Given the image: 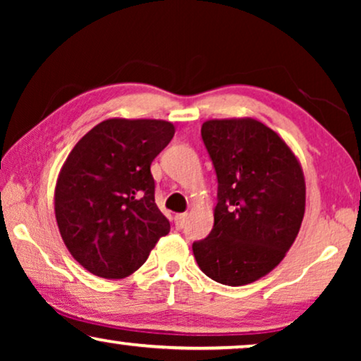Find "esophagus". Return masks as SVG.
Masks as SVG:
<instances>
[{"label":"esophagus","mask_w":361,"mask_h":361,"mask_svg":"<svg viewBox=\"0 0 361 361\" xmlns=\"http://www.w3.org/2000/svg\"><path fill=\"white\" fill-rule=\"evenodd\" d=\"M174 221H176L177 228H182V226H184L185 221H187V214H177L174 216Z\"/></svg>","instance_id":"obj_1"}]
</instances>
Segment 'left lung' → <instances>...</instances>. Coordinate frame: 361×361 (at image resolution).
<instances>
[{"mask_svg": "<svg viewBox=\"0 0 361 361\" xmlns=\"http://www.w3.org/2000/svg\"><path fill=\"white\" fill-rule=\"evenodd\" d=\"M202 140L219 179L214 228L192 245L199 268L225 286L271 273L293 246L305 212L302 166L255 118L207 120Z\"/></svg>", "mask_w": 361, "mask_h": 361, "instance_id": "obj_1", "label": "left lung"}]
</instances>
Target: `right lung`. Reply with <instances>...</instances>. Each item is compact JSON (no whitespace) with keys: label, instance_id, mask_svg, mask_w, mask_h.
<instances>
[{"label":"right lung","instance_id":"add662e5","mask_svg":"<svg viewBox=\"0 0 361 361\" xmlns=\"http://www.w3.org/2000/svg\"><path fill=\"white\" fill-rule=\"evenodd\" d=\"M174 133L171 121L110 118L63 162L54 192L59 231L73 259L98 278L133 274L169 233L154 200L151 162Z\"/></svg>","mask_w":361,"mask_h":361}]
</instances>
